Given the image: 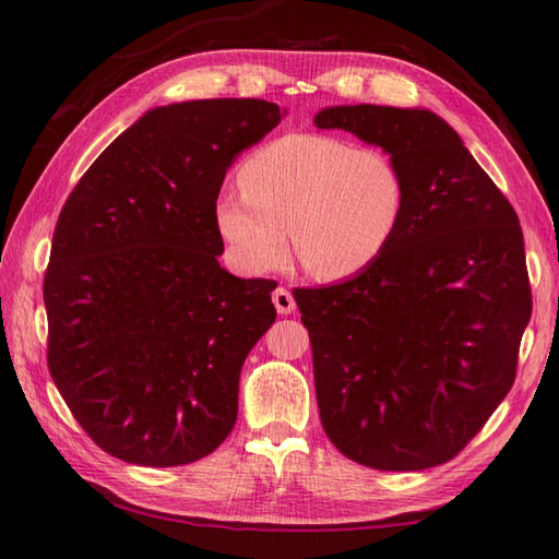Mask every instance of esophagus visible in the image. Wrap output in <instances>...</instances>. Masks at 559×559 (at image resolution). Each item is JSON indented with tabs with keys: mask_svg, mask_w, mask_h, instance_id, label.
<instances>
[{
	"mask_svg": "<svg viewBox=\"0 0 559 559\" xmlns=\"http://www.w3.org/2000/svg\"><path fill=\"white\" fill-rule=\"evenodd\" d=\"M273 305H276L278 314H290L295 310V298L290 295V290L276 288L273 290Z\"/></svg>",
	"mask_w": 559,
	"mask_h": 559,
	"instance_id": "esophagus-1",
	"label": "esophagus"
}]
</instances>
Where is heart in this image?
<instances>
[{
  "label": "heart",
  "instance_id": "b5f03b06",
  "mask_svg": "<svg viewBox=\"0 0 559 559\" xmlns=\"http://www.w3.org/2000/svg\"><path fill=\"white\" fill-rule=\"evenodd\" d=\"M237 180L242 192L216 201V228L249 276L276 271L293 242L314 278H350L386 252L406 206L401 170L384 151L322 134L271 141Z\"/></svg>",
  "mask_w": 559,
  "mask_h": 559
}]
</instances>
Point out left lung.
<instances>
[{
  "label": "left lung",
  "mask_w": 559,
  "mask_h": 559,
  "mask_svg": "<svg viewBox=\"0 0 559 559\" xmlns=\"http://www.w3.org/2000/svg\"><path fill=\"white\" fill-rule=\"evenodd\" d=\"M314 124L379 146L406 185L399 230L372 266L295 290L319 418L362 466H439L514 384L531 319L516 211L432 110L336 105Z\"/></svg>",
  "instance_id": "1"
}]
</instances>
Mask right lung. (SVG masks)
<instances>
[{
  "instance_id": "obj_1",
  "label": "right lung",
  "mask_w": 559,
  "mask_h": 559,
  "mask_svg": "<svg viewBox=\"0 0 559 559\" xmlns=\"http://www.w3.org/2000/svg\"><path fill=\"white\" fill-rule=\"evenodd\" d=\"M283 115L259 98L153 108L59 213L43 286L47 367L117 459L185 466L233 430L245 358L276 322V281L218 264L216 201L233 160Z\"/></svg>"
}]
</instances>
